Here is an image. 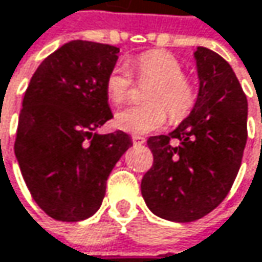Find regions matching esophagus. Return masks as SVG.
I'll return each mask as SVG.
<instances>
[{
	"label": "esophagus",
	"mask_w": 262,
	"mask_h": 262,
	"mask_svg": "<svg viewBox=\"0 0 262 262\" xmlns=\"http://www.w3.org/2000/svg\"><path fill=\"white\" fill-rule=\"evenodd\" d=\"M132 141H134L135 146H141V144L146 143V138H144V137H140V135H134V137H132Z\"/></svg>",
	"instance_id": "34e87169"
}]
</instances>
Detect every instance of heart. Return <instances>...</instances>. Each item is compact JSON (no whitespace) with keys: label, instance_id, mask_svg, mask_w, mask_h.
<instances>
[{"label":"heart","instance_id":"obj_1","mask_svg":"<svg viewBox=\"0 0 262 262\" xmlns=\"http://www.w3.org/2000/svg\"><path fill=\"white\" fill-rule=\"evenodd\" d=\"M140 79L154 81L147 92L149 104L130 105L115 115V124L127 134L143 135L163 127L167 121V110L173 121H180L193 108L196 93L192 81L183 75L181 62L164 50H150L137 56L132 62ZM132 89L128 70L118 64L105 78V93L113 104L127 99Z\"/></svg>","mask_w":262,"mask_h":262}]
</instances>
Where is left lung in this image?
<instances>
[{"label": "left lung", "mask_w": 262, "mask_h": 262, "mask_svg": "<svg viewBox=\"0 0 262 262\" xmlns=\"http://www.w3.org/2000/svg\"><path fill=\"white\" fill-rule=\"evenodd\" d=\"M193 56L195 105L173 132L147 140L154 166L141 181L152 213L175 223L196 221L221 204L247 141V98L230 64L206 47Z\"/></svg>", "instance_id": "8db88e82"}]
</instances>
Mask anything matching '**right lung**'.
<instances>
[{
  "mask_svg": "<svg viewBox=\"0 0 262 262\" xmlns=\"http://www.w3.org/2000/svg\"><path fill=\"white\" fill-rule=\"evenodd\" d=\"M119 49L70 41L33 73L18 119L15 157L35 203L53 220L92 216L105 195L107 178L132 146L122 130H95L113 118L105 78Z\"/></svg>",
  "mask_w": 262,
  "mask_h": 262,
  "instance_id": "add662e5",
  "label": "right lung"
}]
</instances>
